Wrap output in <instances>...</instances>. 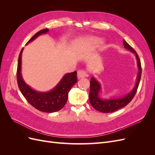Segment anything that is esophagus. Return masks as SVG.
Listing matches in <instances>:
<instances>
[{"mask_svg": "<svg viewBox=\"0 0 155 155\" xmlns=\"http://www.w3.org/2000/svg\"><path fill=\"white\" fill-rule=\"evenodd\" d=\"M88 76V74L86 70H79L78 72V78H83Z\"/></svg>", "mask_w": 155, "mask_h": 155, "instance_id": "obj_1", "label": "esophagus"}]
</instances>
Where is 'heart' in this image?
<instances>
[{
	"mask_svg": "<svg viewBox=\"0 0 155 155\" xmlns=\"http://www.w3.org/2000/svg\"><path fill=\"white\" fill-rule=\"evenodd\" d=\"M90 41L96 45H98L102 43V41L98 38H91Z\"/></svg>",
	"mask_w": 155,
	"mask_h": 155,
	"instance_id": "b5f03b06",
	"label": "heart"
}]
</instances>
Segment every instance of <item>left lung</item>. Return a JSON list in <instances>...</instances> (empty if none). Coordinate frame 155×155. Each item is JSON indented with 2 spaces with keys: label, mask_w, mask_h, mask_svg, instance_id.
Instances as JSON below:
<instances>
[{
  "label": "left lung",
  "mask_w": 155,
  "mask_h": 155,
  "mask_svg": "<svg viewBox=\"0 0 155 155\" xmlns=\"http://www.w3.org/2000/svg\"><path fill=\"white\" fill-rule=\"evenodd\" d=\"M123 43L124 47L127 50L132 51L133 53L135 54L136 58H137V65L138 68V74L137 76V83H136L135 86L133 90L123 97L114 98V99L109 100H102L99 97V93L101 89L100 84L97 81H96V79L92 77L91 78L90 81L91 88L90 93H89V101H90L91 105L96 110L101 112H104V113H109V112H114L129 104L131 100H133L136 93H137L140 79H141L142 67L141 63H140V60L137 53L136 52V51L124 39Z\"/></svg>",
  "instance_id": "1"
}]
</instances>
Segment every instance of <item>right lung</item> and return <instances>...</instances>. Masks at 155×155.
Here are the masks:
<instances>
[{"mask_svg": "<svg viewBox=\"0 0 155 155\" xmlns=\"http://www.w3.org/2000/svg\"><path fill=\"white\" fill-rule=\"evenodd\" d=\"M48 29H43L33 36L28 41V43L36 39L40 35L46 34ZM21 50L18 59L17 79L18 88L27 101L36 109L45 112H54L61 110L65 105L68 100V92L70 89L77 83V72L65 74L59 83L52 90L46 92L36 91L29 87L23 80L21 75Z\"/></svg>", "mask_w": 155, "mask_h": 155, "instance_id": "add662e5", "label": "right lung"}]
</instances>
